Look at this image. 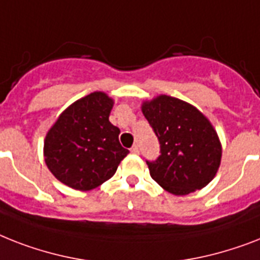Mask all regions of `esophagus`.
Returning a JSON list of instances; mask_svg holds the SVG:
<instances>
[{
  "mask_svg": "<svg viewBox=\"0 0 260 260\" xmlns=\"http://www.w3.org/2000/svg\"><path fill=\"white\" fill-rule=\"evenodd\" d=\"M131 152H132V153H139V152H140V147H139V144H135L134 147L131 148Z\"/></svg>",
  "mask_w": 260,
  "mask_h": 260,
  "instance_id": "34e87169",
  "label": "esophagus"
}]
</instances>
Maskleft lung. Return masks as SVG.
I'll return each mask as SVG.
<instances>
[{
	"mask_svg": "<svg viewBox=\"0 0 260 260\" xmlns=\"http://www.w3.org/2000/svg\"><path fill=\"white\" fill-rule=\"evenodd\" d=\"M141 111L160 144L157 159L147 160L152 179L174 195L206 187L221 159L218 134L206 116L188 103L166 94L145 101Z\"/></svg>",
	"mask_w": 260,
	"mask_h": 260,
	"instance_id": "1",
	"label": "left lung"
}]
</instances>
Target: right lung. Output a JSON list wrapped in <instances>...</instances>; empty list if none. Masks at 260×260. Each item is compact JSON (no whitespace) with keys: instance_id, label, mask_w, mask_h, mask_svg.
<instances>
[{"instance_id":"right-lung-1","label":"right lung","mask_w":260,"mask_h":260,"mask_svg":"<svg viewBox=\"0 0 260 260\" xmlns=\"http://www.w3.org/2000/svg\"><path fill=\"white\" fill-rule=\"evenodd\" d=\"M113 100L93 92L65 109L45 137L44 156L49 171L71 188L89 191L115 175L129 151L112 125Z\"/></svg>"}]
</instances>
